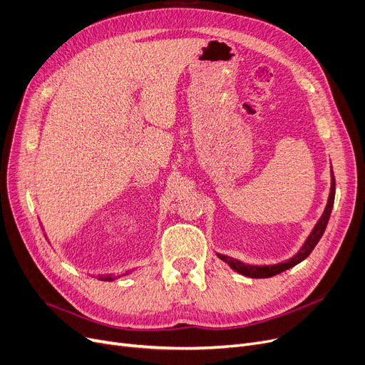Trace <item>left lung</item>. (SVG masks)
<instances>
[{
    "label": "left lung",
    "instance_id": "obj_1",
    "mask_svg": "<svg viewBox=\"0 0 365 365\" xmlns=\"http://www.w3.org/2000/svg\"><path fill=\"white\" fill-rule=\"evenodd\" d=\"M334 194H336V180H334V173H331V189H330V197H329L327 207H325L321 219L315 225L314 231L311 232V235L308 237V240H306V242L303 244V247L300 248L299 253L294 257L289 259L287 262H282V263H278V264H271V266H250V264H244L240 260H235L232 257H227V256H223V255H219V257L225 263H227L229 266H231L232 269L237 271L238 274H241L244 277H250V278H269V277L278 275V274H281V272H284L287 269H290V267L296 266L297 263H300L302 260H304L306 257H308L312 253L315 245L318 244V241L321 240V237H322V234L325 231V227H327L330 215H331V208H333V204H334Z\"/></svg>",
    "mask_w": 365,
    "mask_h": 365
}]
</instances>
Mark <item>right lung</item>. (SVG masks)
Segmentation results:
<instances>
[{"instance_id":"obj_1","label":"right lung","mask_w":365,"mask_h":365,"mask_svg":"<svg viewBox=\"0 0 365 365\" xmlns=\"http://www.w3.org/2000/svg\"><path fill=\"white\" fill-rule=\"evenodd\" d=\"M120 277L121 275H99V279L101 281H113V279H117Z\"/></svg>"}]
</instances>
